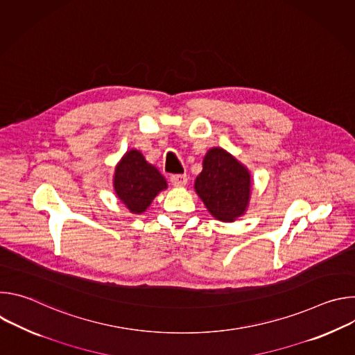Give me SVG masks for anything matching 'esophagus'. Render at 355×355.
I'll use <instances>...</instances> for the list:
<instances>
[{"mask_svg":"<svg viewBox=\"0 0 355 355\" xmlns=\"http://www.w3.org/2000/svg\"><path fill=\"white\" fill-rule=\"evenodd\" d=\"M170 181L174 187H185L188 182V177L185 174H175V175H171Z\"/></svg>","mask_w":355,"mask_h":355,"instance_id":"1","label":"esophagus"}]
</instances>
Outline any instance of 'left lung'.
<instances>
[{"label": "left lung", "mask_w": 355, "mask_h": 355, "mask_svg": "<svg viewBox=\"0 0 355 355\" xmlns=\"http://www.w3.org/2000/svg\"><path fill=\"white\" fill-rule=\"evenodd\" d=\"M251 173L222 147H212L202 160V171L193 189L208 212L232 223L247 212L251 198Z\"/></svg>", "instance_id": "obj_1"}]
</instances>
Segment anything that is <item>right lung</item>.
Returning <instances> with one entry per match:
<instances>
[{"label": "right lung", "instance_id": "obj_1", "mask_svg": "<svg viewBox=\"0 0 355 355\" xmlns=\"http://www.w3.org/2000/svg\"><path fill=\"white\" fill-rule=\"evenodd\" d=\"M112 184L118 199L133 215L144 214L153 199L168 187L162 173L136 148L128 150L118 162Z\"/></svg>", "mask_w": 355, "mask_h": 355}]
</instances>
